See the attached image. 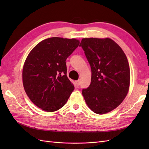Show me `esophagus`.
<instances>
[{
  "label": "esophagus",
  "instance_id": "esophagus-1",
  "mask_svg": "<svg viewBox=\"0 0 149 149\" xmlns=\"http://www.w3.org/2000/svg\"><path fill=\"white\" fill-rule=\"evenodd\" d=\"M80 83H81L80 80H77V81H76V84L77 85V86H79V85H80Z\"/></svg>",
  "mask_w": 149,
  "mask_h": 149
}]
</instances>
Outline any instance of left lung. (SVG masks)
Instances as JSON below:
<instances>
[{
  "mask_svg": "<svg viewBox=\"0 0 149 149\" xmlns=\"http://www.w3.org/2000/svg\"><path fill=\"white\" fill-rule=\"evenodd\" d=\"M91 69L89 86L82 94L88 106L98 114L118 107L127 96L130 68L122 48L110 38H83L79 45Z\"/></svg>",
  "mask_w": 149,
  "mask_h": 149,
  "instance_id": "1",
  "label": "left lung"
}]
</instances>
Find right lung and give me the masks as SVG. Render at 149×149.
I'll return each mask as SVG.
<instances>
[{"mask_svg":"<svg viewBox=\"0 0 149 149\" xmlns=\"http://www.w3.org/2000/svg\"><path fill=\"white\" fill-rule=\"evenodd\" d=\"M79 44L78 40L52 37L37 44L26 58L22 72L26 94L47 112L60 109L74 89L66 76V60Z\"/></svg>","mask_w":149,"mask_h":149,"instance_id":"1","label":"right lung"}]
</instances>
